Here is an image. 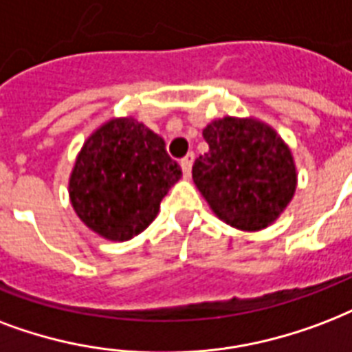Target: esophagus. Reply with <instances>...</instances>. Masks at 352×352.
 <instances>
[{
	"label": "esophagus",
	"mask_w": 352,
	"mask_h": 352,
	"mask_svg": "<svg viewBox=\"0 0 352 352\" xmlns=\"http://www.w3.org/2000/svg\"><path fill=\"white\" fill-rule=\"evenodd\" d=\"M194 158H195L194 153H188L186 157L181 160V168H182V173H184V177L190 175V171H192V164H194Z\"/></svg>",
	"instance_id": "obj_1"
}]
</instances>
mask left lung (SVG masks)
<instances>
[{"label":"left lung","mask_w":352,"mask_h":352,"mask_svg":"<svg viewBox=\"0 0 352 352\" xmlns=\"http://www.w3.org/2000/svg\"><path fill=\"white\" fill-rule=\"evenodd\" d=\"M208 151L192 168L214 214L230 227L260 230L294 197L297 175L288 146L256 120L223 118L203 129Z\"/></svg>","instance_id":"left-lung-1"}]
</instances>
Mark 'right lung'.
Returning <instances> with one entry per match:
<instances>
[{"label":"right lung","mask_w":352,"mask_h":352,"mask_svg":"<svg viewBox=\"0 0 352 352\" xmlns=\"http://www.w3.org/2000/svg\"><path fill=\"white\" fill-rule=\"evenodd\" d=\"M181 175L158 134L120 118L85 142L69 177V197L94 232L125 241L157 218L160 201Z\"/></svg>","instance_id":"right-lung-1"}]
</instances>
